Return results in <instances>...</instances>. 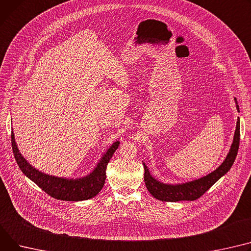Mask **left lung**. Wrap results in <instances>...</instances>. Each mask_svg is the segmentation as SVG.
<instances>
[{
	"instance_id": "obj_1",
	"label": "left lung",
	"mask_w": 251,
	"mask_h": 251,
	"mask_svg": "<svg viewBox=\"0 0 251 251\" xmlns=\"http://www.w3.org/2000/svg\"><path fill=\"white\" fill-rule=\"evenodd\" d=\"M236 104V109L239 112V106L236 98H234ZM240 141V120L237 119L236 129L233 137V142L231 144L229 152L221 163L219 168H217L211 174L198 178L192 181L183 183H163L157 180L154 176L150 174L147 165L143 162L144 166V181L148 192L151 194L155 199L162 202H178V201H195L201 196H203L213 185L225 176L231 169L232 164L234 163L236 158Z\"/></svg>"
}]
</instances>
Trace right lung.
Instances as JSON below:
<instances>
[{"label": "right lung", "mask_w": 251, "mask_h": 251, "mask_svg": "<svg viewBox=\"0 0 251 251\" xmlns=\"http://www.w3.org/2000/svg\"><path fill=\"white\" fill-rule=\"evenodd\" d=\"M12 149L15 159L18 163L22 173L34 181L46 194L61 201H85L97 196L105 185L107 165L112 158L116 149L118 148L120 141H115L100 159L94 171L86 176L79 178H66L49 176L36 170L23 157L15 141L14 132L11 135Z\"/></svg>", "instance_id": "obj_1"}]
</instances>
